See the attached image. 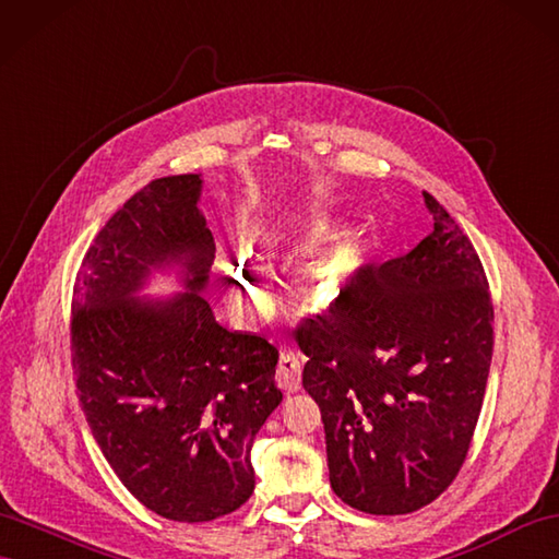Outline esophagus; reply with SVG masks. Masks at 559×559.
<instances>
[{
    "mask_svg": "<svg viewBox=\"0 0 559 559\" xmlns=\"http://www.w3.org/2000/svg\"><path fill=\"white\" fill-rule=\"evenodd\" d=\"M277 384L284 391H298L301 389V360L294 353H282L277 362Z\"/></svg>",
    "mask_w": 559,
    "mask_h": 559,
    "instance_id": "34e87169",
    "label": "esophagus"
}]
</instances>
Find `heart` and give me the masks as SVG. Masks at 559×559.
Instances as JSON below:
<instances>
[{
	"mask_svg": "<svg viewBox=\"0 0 559 559\" xmlns=\"http://www.w3.org/2000/svg\"><path fill=\"white\" fill-rule=\"evenodd\" d=\"M362 258L365 255H362V249H360L358 241L346 239L342 243H336V247L330 253H326L324 261H322L324 277L330 280V284L336 292L346 289L350 280L358 275V270L362 265ZM239 275H241V284H239L241 294L247 296L253 306H261L265 301L261 272L249 267V263H247V267H239Z\"/></svg>",
	"mask_w": 559,
	"mask_h": 559,
	"instance_id": "1",
	"label": "heart"
}]
</instances>
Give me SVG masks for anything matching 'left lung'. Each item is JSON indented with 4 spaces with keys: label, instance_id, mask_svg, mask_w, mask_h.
Returning a JSON list of instances; mask_svg holds the SVG:
<instances>
[{
    "label": "left lung",
    "instance_id": "obj_1",
    "mask_svg": "<svg viewBox=\"0 0 559 559\" xmlns=\"http://www.w3.org/2000/svg\"><path fill=\"white\" fill-rule=\"evenodd\" d=\"M433 229L367 267L330 312L306 320L304 389L320 405L334 493L367 514L437 500L467 457L493 356L479 255L425 192Z\"/></svg>",
    "mask_w": 559,
    "mask_h": 559
}]
</instances>
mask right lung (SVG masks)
Wrapping results in <instances>:
<instances>
[{
	"instance_id": "obj_1",
	"label": "right lung",
	"mask_w": 559,
	"mask_h": 559,
	"mask_svg": "<svg viewBox=\"0 0 559 559\" xmlns=\"http://www.w3.org/2000/svg\"><path fill=\"white\" fill-rule=\"evenodd\" d=\"M201 175L148 182L85 255L71 350L94 441L122 486L173 522H211L253 493L251 448L282 403L277 348L215 320V243L199 211ZM183 287L146 299L154 271Z\"/></svg>"
}]
</instances>
